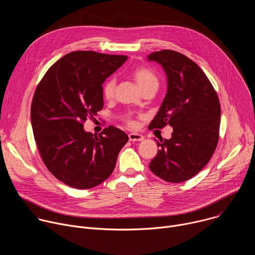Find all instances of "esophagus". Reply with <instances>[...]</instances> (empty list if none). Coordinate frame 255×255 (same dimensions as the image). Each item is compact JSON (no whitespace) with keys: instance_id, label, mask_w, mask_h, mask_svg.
<instances>
[{"instance_id":"1","label":"esophagus","mask_w":255,"mask_h":255,"mask_svg":"<svg viewBox=\"0 0 255 255\" xmlns=\"http://www.w3.org/2000/svg\"><path fill=\"white\" fill-rule=\"evenodd\" d=\"M128 136L130 141H142L144 139V136L138 133H130Z\"/></svg>"}]
</instances>
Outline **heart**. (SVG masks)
Instances as JSON below:
<instances>
[{"label":"heart","mask_w":255,"mask_h":255,"mask_svg":"<svg viewBox=\"0 0 255 255\" xmlns=\"http://www.w3.org/2000/svg\"><path fill=\"white\" fill-rule=\"evenodd\" d=\"M132 77L134 81L139 86L140 90L152 86L157 85L158 86V79L155 76L154 72L146 67H137L133 70ZM115 85L116 82L114 79H109L103 86V95L106 99H111L114 95L115 91ZM131 123V122H130ZM132 124V123H131Z\"/></svg>","instance_id":"heart-1"}]
</instances>
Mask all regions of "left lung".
I'll use <instances>...</instances> for the list:
<instances>
[{
  "instance_id": "8db88e82",
  "label": "left lung",
  "mask_w": 255,
  "mask_h": 255,
  "mask_svg": "<svg viewBox=\"0 0 255 255\" xmlns=\"http://www.w3.org/2000/svg\"><path fill=\"white\" fill-rule=\"evenodd\" d=\"M147 58L161 65L167 81L165 97L149 127L173 128L170 139H154L159 149L149 168L168 183H183L203 169L216 149L219 99L204 71L186 55L161 50Z\"/></svg>"
}]
</instances>
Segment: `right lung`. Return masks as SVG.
Returning a JSON list of instances; mask_svg holds the SVG:
<instances>
[{"mask_svg":"<svg viewBox=\"0 0 255 255\" xmlns=\"http://www.w3.org/2000/svg\"><path fill=\"white\" fill-rule=\"evenodd\" d=\"M127 58L70 52L47 70L35 91L31 124L39 153L48 170L71 188L86 190L102 184L113 172L129 139L114 126L96 135L85 131L83 124L102 110L103 84Z\"/></svg>","mask_w":255,"mask_h":255,"instance_id":"1","label":"right lung"}]
</instances>
